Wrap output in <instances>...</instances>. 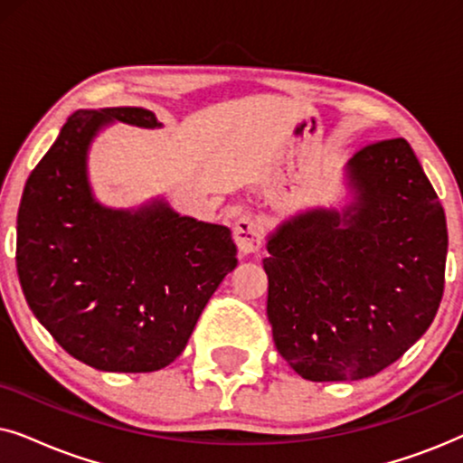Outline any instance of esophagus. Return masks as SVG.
<instances>
[{
  "label": "esophagus",
  "instance_id": "obj_1",
  "mask_svg": "<svg viewBox=\"0 0 463 463\" xmlns=\"http://www.w3.org/2000/svg\"><path fill=\"white\" fill-rule=\"evenodd\" d=\"M233 238H236L238 250L242 255H252L261 249V227L249 214L240 217L233 225Z\"/></svg>",
  "mask_w": 463,
  "mask_h": 463
}]
</instances>
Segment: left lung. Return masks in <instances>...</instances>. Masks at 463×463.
I'll return each mask as SVG.
<instances>
[{"label":"left lung","instance_id":"1","mask_svg":"<svg viewBox=\"0 0 463 463\" xmlns=\"http://www.w3.org/2000/svg\"><path fill=\"white\" fill-rule=\"evenodd\" d=\"M354 202L297 214L268 238V318L280 356L309 382H356L396 363L445 290L447 221L404 138L347 162Z\"/></svg>","mask_w":463,"mask_h":463}]
</instances>
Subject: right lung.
Masks as SVG:
<instances>
[{"label":"right lung","instance_id":"1","mask_svg":"<svg viewBox=\"0 0 463 463\" xmlns=\"http://www.w3.org/2000/svg\"><path fill=\"white\" fill-rule=\"evenodd\" d=\"M109 122L162 126L143 107L75 111L24 185L16 269L31 312L62 350L99 371L151 373L185 350L238 249L225 225L181 217L166 202L99 204L86 160Z\"/></svg>","mask_w":463,"mask_h":463}]
</instances>
